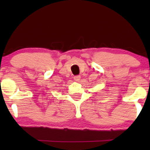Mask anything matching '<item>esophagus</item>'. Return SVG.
<instances>
[{"label": "esophagus", "instance_id": "esophagus-1", "mask_svg": "<svg viewBox=\"0 0 150 150\" xmlns=\"http://www.w3.org/2000/svg\"><path fill=\"white\" fill-rule=\"evenodd\" d=\"M74 80L79 82L80 80V75H76V76L74 77Z\"/></svg>", "mask_w": 150, "mask_h": 150}]
</instances>
